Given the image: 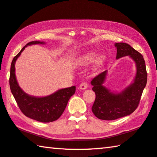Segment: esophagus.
I'll use <instances>...</instances> for the list:
<instances>
[{
	"label": "esophagus",
	"mask_w": 157,
	"mask_h": 157,
	"mask_svg": "<svg viewBox=\"0 0 157 157\" xmlns=\"http://www.w3.org/2000/svg\"><path fill=\"white\" fill-rule=\"evenodd\" d=\"M87 87H88V84H87L86 82H82L80 85H79V89L82 90L87 89Z\"/></svg>",
	"instance_id": "34e87169"
}]
</instances>
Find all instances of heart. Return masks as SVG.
Listing matches in <instances>:
<instances>
[{"instance_id": "heart-1", "label": "heart", "mask_w": 157, "mask_h": 157, "mask_svg": "<svg viewBox=\"0 0 157 157\" xmlns=\"http://www.w3.org/2000/svg\"><path fill=\"white\" fill-rule=\"evenodd\" d=\"M95 59V55L94 54V53H92V52L87 53V54L85 55L84 56L82 57V59L81 60V63L84 65L89 64V63L94 62ZM104 60H105V57H103V56L100 57L99 59H98L97 65L100 66L101 63L104 62Z\"/></svg>"}]
</instances>
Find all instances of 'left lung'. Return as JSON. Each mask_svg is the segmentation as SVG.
I'll list each match as a JSON object with an SVG mask.
<instances>
[{
  "mask_svg": "<svg viewBox=\"0 0 157 157\" xmlns=\"http://www.w3.org/2000/svg\"><path fill=\"white\" fill-rule=\"evenodd\" d=\"M116 58L129 55L136 62L137 72L134 82L121 94H113L102 86L107 71L100 73L92 79V90L95 100L91 109L98 118L112 121L128 116L136 109L139 105L143 89L146 86L147 73L143 55L126 43H116Z\"/></svg>",
  "mask_w": 157,
  "mask_h": 157,
  "instance_id": "obj_1",
  "label": "left lung"
}]
</instances>
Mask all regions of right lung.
Instances as JSON below:
<instances>
[{
  "label": "right lung",
  "instance_id": "obj_1",
  "mask_svg": "<svg viewBox=\"0 0 157 157\" xmlns=\"http://www.w3.org/2000/svg\"><path fill=\"white\" fill-rule=\"evenodd\" d=\"M37 44H41L44 42H29L14 57L10 68V86L18 107L25 116L41 123H50L57 120L62 116L69 99L75 94V86L60 89L49 96L43 98L30 96L23 91L16 79L15 62L26 46Z\"/></svg>",
  "mask_w": 157,
  "mask_h": 157
}]
</instances>
